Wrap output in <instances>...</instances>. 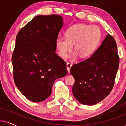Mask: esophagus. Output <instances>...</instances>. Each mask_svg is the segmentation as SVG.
Segmentation results:
<instances>
[{"mask_svg":"<svg viewBox=\"0 0 126 126\" xmlns=\"http://www.w3.org/2000/svg\"><path fill=\"white\" fill-rule=\"evenodd\" d=\"M71 66H72V63L70 62H68L67 63V69L68 73H70V70Z\"/></svg>","mask_w":126,"mask_h":126,"instance_id":"1","label":"esophagus"}]
</instances>
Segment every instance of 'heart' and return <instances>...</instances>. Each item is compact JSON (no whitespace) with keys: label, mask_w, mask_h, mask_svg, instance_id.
Wrapping results in <instances>:
<instances>
[{"label":"heart","mask_w":126,"mask_h":126,"mask_svg":"<svg viewBox=\"0 0 126 126\" xmlns=\"http://www.w3.org/2000/svg\"><path fill=\"white\" fill-rule=\"evenodd\" d=\"M65 38L59 37L56 41L58 53L66 59L74 49V56L79 54L82 58H88L94 53L101 40V31L96 25L79 24L70 27L64 33Z\"/></svg>","instance_id":"heart-1"}]
</instances>
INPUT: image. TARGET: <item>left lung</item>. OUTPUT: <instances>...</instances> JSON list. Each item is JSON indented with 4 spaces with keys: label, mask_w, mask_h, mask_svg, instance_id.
<instances>
[{
    "label": "left lung",
    "mask_w": 126,
    "mask_h": 126,
    "mask_svg": "<svg viewBox=\"0 0 126 126\" xmlns=\"http://www.w3.org/2000/svg\"><path fill=\"white\" fill-rule=\"evenodd\" d=\"M119 66L116 42L108 34L91 57L71 67L75 79L72 88L74 98L87 105L104 99L113 88Z\"/></svg>",
    "instance_id": "8db88e82"
}]
</instances>
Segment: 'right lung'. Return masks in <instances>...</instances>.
Segmentation results:
<instances>
[{"instance_id": "add662e5", "label": "right lung", "mask_w": 126, "mask_h": 126, "mask_svg": "<svg viewBox=\"0 0 126 126\" xmlns=\"http://www.w3.org/2000/svg\"><path fill=\"white\" fill-rule=\"evenodd\" d=\"M63 24L60 16L39 15L17 35L12 57L14 81L30 101L47 99L55 79L67 74L66 62L55 52Z\"/></svg>"}]
</instances>
